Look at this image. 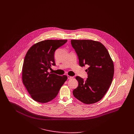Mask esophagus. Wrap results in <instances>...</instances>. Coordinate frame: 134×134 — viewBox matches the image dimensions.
Returning a JSON list of instances; mask_svg holds the SVG:
<instances>
[{
	"label": "esophagus",
	"mask_w": 134,
	"mask_h": 134,
	"mask_svg": "<svg viewBox=\"0 0 134 134\" xmlns=\"http://www.w3.org/2000/svg\"><path fill=\"white\" fill-rule=\"evenodd\" d=\"M74 78V77L73 76H71L68 75V79H72V78Z\"/></svg>",
	"instance_id": "1"
}]
</instances>
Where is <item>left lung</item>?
Returning <instances> with one entry per match:
<instances>
[{"instance_id":"left-lung-1","label":"left lung","mask_w":134,"mask_h":134,"mask_svg":"<svg viewBox=\"0 0 134 134\" xmlns=\"http://www.w3.org/2000/svg\"><path fill=\"white\" fill-rule=\"evenodd\" d=\"M80 66H89L88 78L76 76L77 88L73 96L80 102L90 104L100 100L110 86L114 74V63L106 47L100 42L88 40L71 41Z\"/></svg>"}]
</instances>
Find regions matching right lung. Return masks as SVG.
<instances>
[{"mask_svg": "<svg viewBox=\"0 0 134 134\" xmlns=\"http://www.w3.org/2000/svg\"><path fill=\"white\" fill-rule=\"evenodd\" d=\"M67 40H47L31 46L24 59L23 82L34 100L47 103L56 97L64 82L66 75L59 76L48 72L55 66L54 55L56 50L63 45Z\"/></svg>", "mask_w": 134, "mask_h": 134, "instance_id": "obj_1", "label": "right lung"}]
</instances>
